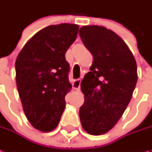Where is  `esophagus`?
Instances as JSON below:
<instances>
[{
  "instance_id": "34e87169",
  "label": "esophagus",
  "mask_w": 152,
  "mask_h": 152,
  "mask_svg": "<svg viewBox=\"0 0 152 152\" xmlns=\"http://www.w3.org/2000/svg\"><path fill=\"white\" fill-rule=\"evenodd\" d=\"M80 83H81V80L80 79H75L73 83V88L74 90H77L79 91V88H80Z\"/></svg>"
}]
</instances>
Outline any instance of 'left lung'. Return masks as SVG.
Segmentation results:
<instances>
[{"label":"left lung","instance_id":"obj_1","mask_svg":"<svg viewBox=\"0 0 152 152\" xmlns=\"http://www.w3.org/2000/svg\"><path fill=\"white\" fill-rule=\"evenodd\" d=\"M79 33L93 56L91 72L80 84L85 102L79 118L88 134L101 135L113 128L130 102L137 83V65L129 46L113 30L88 25Z\"/></svg>","mask_w":152,"mask_h":152}]
</instances>
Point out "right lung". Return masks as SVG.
Listing matches in <instances>:
<instances>
[{"label": "right lung", "instance_id": "right-lung-1", "mask_svg": "<svg viewBox=\"0 0 152 152\" xmlns=\"http://www.w3.org/2000/svg\"><path fill=\"white\" fill-rule=\"evenodd\" d=\"M79 25L45 27L30 39L17 57L16 83L23 112L31 125L50 132L58 125L72 89L65 54L77 38Z\"/></svg>", "mask_w": 152, "mask_h": 152}]
</instances>
